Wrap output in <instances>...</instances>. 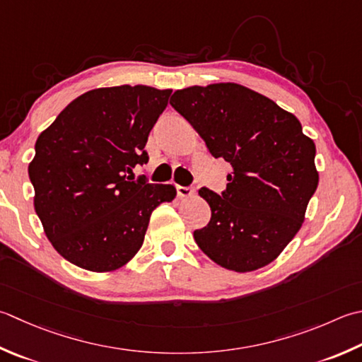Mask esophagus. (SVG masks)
Masks as SVG:
<instances>
[{
    "instance_id": "34e87169",
    "label": "esophagus",
    "mask_w": 362,
    "mask_h": 362,
    "mask_svg": "<svg viewBox=\"0 0 362 362\" xmlns=\"http://www.w3.org/2000/svg\"><path fill=\"white\" fill-rule=\"evenodd\" d=\"M193 194H194V189L193 188L177 185V196H179V197H191Z\"/></svg>"
}]
</instances>
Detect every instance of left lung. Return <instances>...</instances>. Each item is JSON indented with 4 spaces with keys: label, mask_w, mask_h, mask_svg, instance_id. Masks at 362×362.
<instances>
[{
    "label": "left lung",
    "mask_w": 362,
    "mask_h": 362,
    "mask_svg": "<svg viewBox=\"0 0 362 362\" xmlns=\"http://www.w3.org/2000/svg\"><path fill=\"white\" fill-rule=\"evenodd\" d=\"M169 103L215 158L232 165L223 196L199 189L211 218L194 230L197 246L237 273L272 264L301 229L317 189L314 141L292 112L237 83L179 89Z\"/></svg>",
    "instance_id": "8db88e82"
}]
</instances>
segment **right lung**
<instances>
[{
	"label": "right lung",
	"mask_w": 362,
	"mask_h": 362,
	"mask_svg": "<svg viewBox=\"0 0 362 362\" xmlns=\"http://www.w3.org/2000/svg\"><path fill=\"white\" fill-rule=\"evenodd\" d=\"M173 89L144 84L84 92L39 134L28 166L34 210L49 243L70 264L108 273L136 256L152 211L173 185L132 180L147 163L148 133Z\"/></svg>",
	"instance_id": "obj_1"
}]
</instances>
